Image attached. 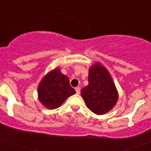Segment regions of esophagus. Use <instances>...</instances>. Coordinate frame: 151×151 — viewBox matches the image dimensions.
<instances>
[{"label": "esophagus", "mask_w": 151, "mask_h": 151, "mask_svg": "<svg viewBox=\"0 0 151 151\" xmlns=\"http://www.w3.org/2000/svg\"><path fill=\"white\" fill-rule=\"evenodd\" d=\"M75 91H76V92H77V94H80V92H81L80 87H77V88H76Z\"/></svg>", "instance_id": "esophagus-1"}]
</instances>
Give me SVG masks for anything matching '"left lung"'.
Listing matches in <instances>:
<instances>
[{"mask_svg": "<svg viewBox=\"0 0 151 151\" xmlns=\"http://www.w3.org/2000/svg\"><path fill=\"white\" fill-rule=\"evenodd\" d=\"M88 108L96 114L109 112L118 99L117 90L110 73L100 63L89 69L88 85L81 92Z\"/></svg>", "mask_w": 151, "mask_h": 151, "instance_id": "1", "label": "left lung"}]
</instances>
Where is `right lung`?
<instances>
[{
  "label": "right lung",
  "mask_w": 151,
  "mask_h": 151,
  "mask_svg": "<svg viewBox=\"0 0 151 151\" xmlns=\"http://www.w3.org/2000/svg\"><path fill=\"white\" fill-rule=\"evenodd\" d=\"M70 85L69 78L55 68L46 74L38 85V99L48 109H56L63 104L66 98L75 93Z\"/></svg>",
  "instance_id": "1"
}]
</instances>
